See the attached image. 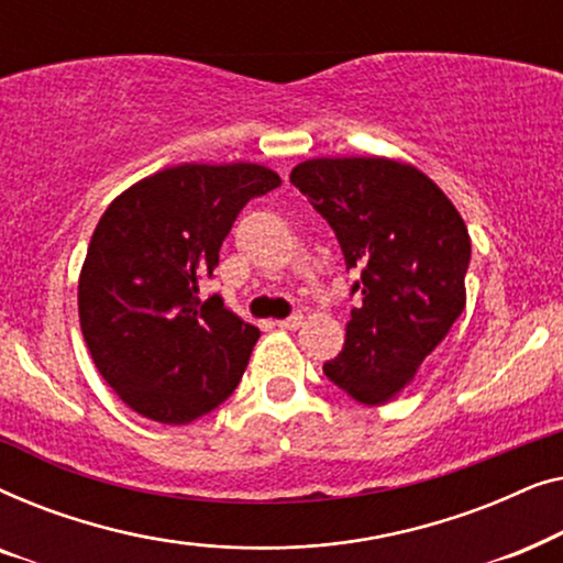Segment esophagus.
<instances>
[{"instance_id": "34e87169", "label": "esophagus", "mask_w": 563, "mask_h": 563, "mask_svg": "<svg viewBox=\"0 0 563 563\" xmlns=\"http://www.w3.org/2000/svg\"><path fill=\"white\" fill-rule=\"evenodd\" d=\"M276 325H279L282 330H297L299 325H302V312H295V314H289V318L276 320Z\"/></svg>"}]
</instances>
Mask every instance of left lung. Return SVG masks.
Segmentation results:
<instances>
[{
  "instance_id": "8db88e82",
  "label": "left lung",
  "mask_w": 563,
  "mask_h": 563,
  "mask_svg": "<svg viewBox=\"0 0 563 563\" xmlns=\"http://www.w3.org/2000/svg\"><path fill=\"white\" fill-rule=\"evenodd\" d=\"M289 181L328 220L358 276L343 351L322 372L361 405L389 402L464 312V220L426 174L389 158H312Z\"/></svg>"
}]
</instances>
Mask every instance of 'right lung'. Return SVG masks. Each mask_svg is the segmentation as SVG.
Returning a JSON list of instances; mask_svg holds the SVG:
<instances>
[{"mask_svg": "<svg viewBox=\"0 0 563 563\" xmlns=\"http://www.w3.org/2000/svg\"><path fill=\"white\" fill-rule=\"evenodd\" d=\"M282 184L258 164H181L107 207L79 276V320L104 382L143 418L187 426L241 382L258 328L199 299L245 205Z\"/></svg>", "mask_w": 563, "mask_h": 563, "instance_id": "obj_1", "label": "right lung"}]
</instances>
